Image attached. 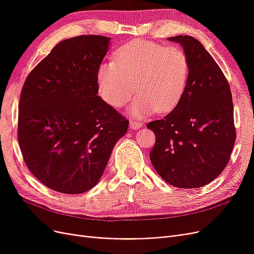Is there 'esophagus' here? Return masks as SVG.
<instances>
[{
	"mask_svg": "<svg viewBox=\"0 0 254 254\" xmlns=\"http://www.w3.org/2000/svg\"><path fill=\"white\" fill-rule=\"evenodd\" d=\"M142 123L141 122H137V121H130V128L133 129V130H137L139 128L142 127Z\"/></svg>",
	"mask_w": 254,
	"mask_h": 254,
	"instance_id": "34e87169",
	"label": "esophagus"
}]
</instances>
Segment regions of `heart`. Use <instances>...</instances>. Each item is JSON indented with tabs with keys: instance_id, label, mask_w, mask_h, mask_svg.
Here are the masks:
<instances>
[{
	"instance_id": "obj_1",
	"label": "heart",
	"mask_w": 254,
	"mask_h": 254,
	"mask_svg": "<svg viewBox=\"0 0 254 254\" xmlns=\"http://www.w3.org/2000/svg\"><path fill=\"white\" fill-rule=\"evenodd\" d=\"M113 59L97 71L99 95L107 104L125 106L134 87L137 96L129 109L132 117L165 113L180 102L190 76L189 57L182 49L131 41L115 52Z\"/></svg>"
}]
</instances>
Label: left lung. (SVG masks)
<instances>
[{"instance_id": "left-lung-1", "label": "left lung", "mask_w": 254, "mask_h": 254, "mask_svg": "<svg viewBox=\"0 0 254 254\" xmlns=\"http://www.w3.org/2000/svg\"><path fill=\"white\" fill-rule=\"evenodd\" d=\"M189 57L186 91L172 112L148 123L156 134L149 153L161 178L180 189L210 183L227 166L235 142L232 94L218 64L190 36L167 38Z\"/></svg>"}]
</instances>
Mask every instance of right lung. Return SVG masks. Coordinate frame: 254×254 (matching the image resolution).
<instances>
[{"instance_id": "right-lung-1", "label": "right lung", "mask_w": 254, "mask_h": 254, "mask_svg": "<svg viewBox=\"0 0 254 254\" xmlns=\"http://www.w3.org/2000/svg\"><path fill=\"white\" fill-rule=\"evenodd\" d=\"M110 38L59 42L23 84L18 141L27 167L49 189L80 194L101 179L129 122L98 96L97 71Z\"/></svg>"}]
</instances>
